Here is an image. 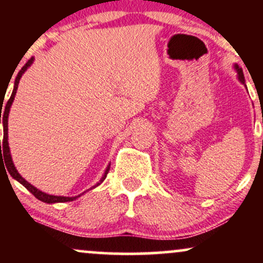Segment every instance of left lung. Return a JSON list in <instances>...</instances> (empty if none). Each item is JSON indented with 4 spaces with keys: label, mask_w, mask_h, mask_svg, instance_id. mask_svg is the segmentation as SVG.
<instances>
[{
    "label": "left lung",
    "mask_w": 263,
    "mask_h": 263,
    "mask_svg": "<svg viewBox=\"0 0 263 263\" xmlns=\"http://www.w3.org/2000/svg\"><path fill=\"white\" fill-rule=\"evenodd\" d=\"M235 69H236V71H237V78H238V80H240L242 84H245V78H243L242 69L238 68L237 64H235Z\"/></svg>",
    "instance_id": "obj_1"
}]
</instances>
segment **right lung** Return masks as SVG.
I'll return each instance as SVG.
<instances>
[{
  "label": "right lung",
  "mask_w": 263,
  "mask_h": 263,
  "mask_svg": "<svg viewBox=\"0 0 263 263\" xmlns=\"http://www.w3.org/2000/svg\"><path fill=\"white\" fill-rule=\"evenodd\" d=\"M33 60L34 58H31L28 60V62L26 63L25 66H23L22 69H21L20 71H18L17 77H16V80H14V87H13V91H12V95L11 98L8 99L7 104H6V106L4 108V111H2V104L4 102L1 101V108H0V123L2 122V125H4V140H0V153L1 156L4 155V159H5V163H6V168H7L8 173L11 174V177L13 178V179H16L17 182H20L22 184L25 188H27L29 190V192L32 193L33 195H34L35 198L38 199V200L41 201H44V203H48V204H54V203H65V201H73L74 199H77L78 197H80V195H78V197H57V195H50V194H47V193H43L41 192V190L35 188V186H33L31 183H28L25 178H22L20 173H18V171L16 170V167H14L13 162H12V157H11V153H10V147H8V114H10V108H11V105L12 102L14 100V95H16L17 92V89H18V84H20V79L22 78V75L25 71L28 69V66H31V64L33 63ZM3 147V151H1V147ZM108 171H110V165H107L106 171H105L104 176L100 179V182L96 184L95 186L100 185V184L104 182V179L106 178ZM95 186H92V188H95ZM91 188V189H92Z\"/></svg>",
  "instance_id": "1"
}]
</instances>
